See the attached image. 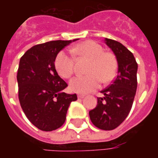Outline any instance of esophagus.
<instances>
[{"instance_id":"34e87169","label":"esophagus","mask_w":158,"mask_h":158,"mask_svg":"<svg viewBox=\"0 0 158 158\" xmlns=\"http://www.w3.org/2000/svg\"><path fill=\"white\" fill-rule=\"evenodd\" d=\"M85 97V95H82V94H78V98H84Z\"/></svg>"}]
</instances>
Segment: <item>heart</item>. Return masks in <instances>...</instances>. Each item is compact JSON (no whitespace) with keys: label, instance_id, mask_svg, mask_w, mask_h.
Returning <instances> with one entry per match:
<instances>
[{"label":"heart","instance_id":"obj_1","mask_svg":"<svg viewBox=\"0 0 158 158\" xmlns=\"http://www.w3.org/2000/svg\"><path fill=\"white\" fill-rule=\"evenodd\" d=\"M73 53L90 60L86 75H79L71 79L69 88L73 92L86 94L97 89L103 83L112 81L118 71V62L111 52H104V49L97 42L86 40L72 49ZM72 52L62 51L56 56V69L59 74L69 79L74 71L75 58Z\"/></svg>","mask_w":158,"mask_h":158}]
</instances>
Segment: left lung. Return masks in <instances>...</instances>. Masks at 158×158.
Wrapping results in <instances>:
<instances>
[{"label": "left lung", "mask_w": 158, "mask_h": 158, "mask_svg": "<svg viewBox=\"0 0 158 158\" xmlns=\"http://www.w3.org/2000/svg\"><path fill=\"white\" fill-rule=\"evenodd\" d=\"M105 43L114 53L118 74L112 85L101 91L97 105L89 112L94 125L103 130L116 129L129 115L137 89L138 64L131 52L120 42L105 38Z\"/></svg>", "instance_id": "1"}]
</instances>
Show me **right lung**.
I'll return each mask as SVG.
<instances>
[{"instance_id":"right-lung-1","label":"right lung","mask_w":158,"mask_h":158,"mask_svg":"<svg viewBox=\"0 0 158 158\" xmlns=\"http://www.w3.org/2000/svg\"><path fill=\"white\" fill-rule=\"evenodd\" d=\"M79 39L53 40L34 45L20 58L17 80L19 99L30 122L43 131H52L64 123L70 103L77 95L66 94L68 86L55 68L59 52Z\"/></svg>"}]
</instances>
